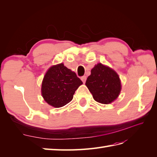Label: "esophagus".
<instances>
[{
  "label": "esophagus",
  "mask_w": 157,
  "mask_h": 157,
  "mask_svg": "<svg viewBox=\"0 0 157 157\" xmlns=\"http://www.w3.org/2000/svg\"><path fill=\"white\" fill-rule=\"evenodd\" d=\"M86 78H87V77H86V75L82 76V78H81V79H82V81L83 82V83H85V82H86Z\"/></svg>",
  "instance_id": "34e87169"
}]
</instances>
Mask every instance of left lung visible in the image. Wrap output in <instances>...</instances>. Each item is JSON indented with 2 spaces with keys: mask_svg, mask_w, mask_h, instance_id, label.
Wrapping results in <instances>:
<instances>
[{
  "mask_svg": "<svg viewBox=\"0 0 157 157\" xmlns=\"http://www.w3.org/2000/svg\"><path fill=\"white\" fill-rule=\"evenodd\" d=\"M86 85L95 101L102 104H109L114 101L121 90L117 73L102 63H98L92 69Z\"/></svg>",
  "mask_w": 157,
  "mask_h": 157,
  "instance_id": "8db88e82",
  "label": "left lung"
}]
</instances>
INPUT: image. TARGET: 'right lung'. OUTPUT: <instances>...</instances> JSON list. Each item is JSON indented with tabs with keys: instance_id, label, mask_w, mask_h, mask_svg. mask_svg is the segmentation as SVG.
Here are the masks:
<instances>
[{
	"instance_id": "right-lung-1",
	"label": "right lung",
	"mask_w": 157,
	"mask_h": 157,
	"mask_svg": "<svg viewBox=\"0 0 157 157\" xmlns=\"http://www.w3.org/2000/svg\"><path fill=\"white\" fill-rule=\"evenodd\" d=\"M82 84L75 73L67 68L63 63L53 65L43 79L42 97L52 106L61 107L71 101L75 90Z\"/></svg>"
}]
</instances>
